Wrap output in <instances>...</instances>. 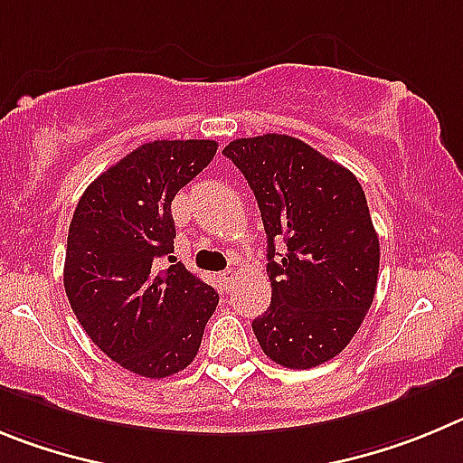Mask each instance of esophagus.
<instances>
[{
	"label": "esophagus",
	"mask_w": 463,
	"mask_h": 463,
	"mask_svg": "<svg viewBox=\"0 0 463 463\" xmlns=\"http://www.w3.org/2000/svg\"><path fill=\"white\" fill-rule=\"evenodd\" d=\"M235 269H226V272H222V274H219V279H222V283H223V286H231V283H232V279H235Z\"/></svg>",
	"instance_id": "1"
}]
</instances>
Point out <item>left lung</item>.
<instances>
[{"mask_svg": "<svg viewBox=\"0 0 463 463\" xmlns=\"http://www.w3.org/2000/svg\"><path fill=\"white\" fill-rule=\"evenodd\" d=\"M223 154L247 177L268 232L272 304L253 335L277 364H323L355 336L376 295L381 244L364 191L351 170L290 136L237 138Z\"/></svg>", "mask_w": 463, "mask_h": 463, "instance_id": "1", "label": "left lung"}]
</instances>
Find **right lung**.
Segmentation results:
<instances>
[{"label": "right lung", "mask_w": 463, "mask_h": 463, "mask_svg": "<svg viewBox=\"0 0 463 463\" xmlns=\"http://www.w3.org/2000/svg\"><path fill=\"white\" fill-rule=\"evenodd\" d=\"M214 140H154L99 175L69 226L64 288L87 336L145 378L194 362L219 295L173 260L170 203L214 159ZM174 265L158 272L156 260Z\"/></svg>", "instance_id": "right-lung-1"}]
</instances>
